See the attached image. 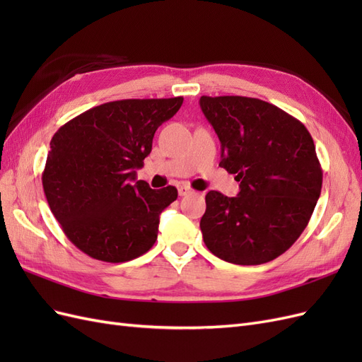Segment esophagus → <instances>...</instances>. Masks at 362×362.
I'll return each instance as SVG.
<instances>
[{
    "label": "esophagus",
    "mask_w": 362,
    "mask_h": 362,
    "mask_svg": "<svg viewBox=\"0 0 362 362\" xmlns=\"http://www.w3.org/2000/svg\"><path fill=\"white\" fill-rule=\"evenodd\" d=\"M190 193H193V190L189 187V185H181V187L178 189V194L180 196H187Z\"/></svg>",
    "instance_id": "1"
}]
</instances>
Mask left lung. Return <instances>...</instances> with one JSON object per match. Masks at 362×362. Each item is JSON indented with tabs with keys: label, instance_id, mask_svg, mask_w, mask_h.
<instances>
[{
	"label": "left lung",
	"instance_id": "8db88e82",
	"mask_svg": "<svg viewBox=\"0 0 362 362\" xmlns=\"http://www.w3.org/2000/svg\"><path fill=\"white\" fill-rule=\"evenodd\" d=\"M201 108L222 145L218 166L240 192L211 190L201 231L223 261L257 266L282 255L308 225L323 172L305 125L276 105L246 96H201Z\"/></svg>",
	"mask_w": 362,
	"mask_h": 362
}]
</instances>
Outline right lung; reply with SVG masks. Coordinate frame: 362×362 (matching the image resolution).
Here are the masks:
<instances>
[{
    "instance_id": "add662e5",
    "label": "right lung",
    "mask_w": 362,
    "mask_h": 362,
    "mask_svg": "<svg viewBox=\"0 0 362 362\" xmlns=\"http://www.w3.org/2000/svg\"><path fill=\"white\" fill-rule=\"evenodd\" d=\"M182 101L105 103L74 117L51 139L43 192L63 233L84 254L125 262L154 246L160 214L178 190H152L136 181V169L149 156L157 128Z\"/></svg>"
}]
</instances>
